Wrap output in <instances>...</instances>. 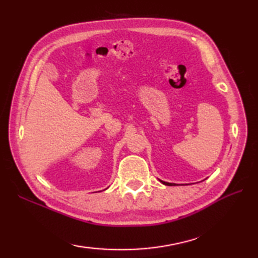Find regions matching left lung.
I'll list each match as a JSON object with an SVG mask.
<instances>
[{
    "instance_id": "obj_1",
    "label": "left lung",
    "mask_w": 258,
    "mask_h": 258,
    "mask_svg": "<svg viewBox=\"0 0 258 258\" xmlns=\"http://www.w3.org/2000/svg\"><path fill=\"white\" fill-rule=\"evenodd\" d=\"M161 182L164 184V185H167V186H173V185H175V184H173V183H167V182H163V180H161Z\"/></svg>"
}]
</instances>
